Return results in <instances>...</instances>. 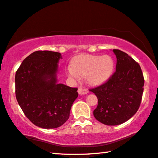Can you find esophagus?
Listing matches in <instances>:
<instances>
[{"label":"esophagus","instance_id":"esophagus-1","mask_svg":"<svg viewBox=\"0 0 158 158\" xmlns=\"http://www.w3.org/2000/svg\"><path fill=\"white\" fill-rule=\"evenodd\" d=\"M88 92H89L88 89L84 87H79V89H78V92H79V94H86L88 93Z\"/></svg>","mask_w":158,"mask_h":158}]
</instances>
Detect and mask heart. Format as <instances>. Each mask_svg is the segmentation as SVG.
Wrapping results in <instances>:
<instances>
[{"instance_id":"1","label":"heart","mask_w":158,"mask_h":158,"mask_svg":"<svg viewBox=\"0 0 158 158\" xmlns=\"http://www.w3.org/2000/svg\"><path fill=\"white\" fill-rule=\"evenodd\" d=\"M114 62L109 56L81 55L75 57L71 67L67 69L69 77L79 79V76L87 77L90 85H97L108 80L112 75Z\"/></svg>"}]
</instances>
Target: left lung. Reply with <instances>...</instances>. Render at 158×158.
<instances>
[{"instance_id":"obj_1","label":"left lung","mask_w":158,"mask_h":158,"mask_svg":"<svg viewBox=\"0 0 158 158\" xmlns=\"http://www.w3.org/2000/svg\"><path fill=\"white\" fill-rule=\"evenodd\" d=\"M113 52L117 58L115 71L106 82L89 89L98 100L94 118L108 126L121 124L137 112L144 85L139 64L121 50Z\"/></svg>"}]
</instances>
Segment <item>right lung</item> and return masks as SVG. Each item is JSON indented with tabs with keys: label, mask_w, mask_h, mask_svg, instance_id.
Wrapping results in <instances>:
<instances>
[{
	"label": "right lung",
	"mask_w": 158,
	"mask_h": 158,
	"mask_svg": "<svg viewBox=\"0 0 158 158\" xmlns=\"http://www.w3.org/2000/svg\"><path fill=\"white\" fill-rule=\"evenodd\" d=\"M61 54L38 50L23 60L15 76L16 98L33 124L55 129L69 119L77 88L57 84L56 73Z\"/></svg>",
	"instance_id": "right-lung-1"
}]
</instances>
